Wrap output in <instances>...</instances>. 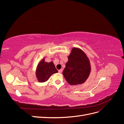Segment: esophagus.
Segmentation results:
<instances>
[{
  "label": "esophagus",
  "instance_id": "obj_1",
  "mask_svg": "<svg viewBox=\"0 0 124 124\" xmlns=\"http://www.w3.org/2000/svg\"><path fill=\"white\" fill-rule=\"evenodd\" d=\"M62 69H60L58 70V72L59 73H62Z\"/></svg>",
  "mask_w": 124,
  "mask_h": 124
}]
</instances>
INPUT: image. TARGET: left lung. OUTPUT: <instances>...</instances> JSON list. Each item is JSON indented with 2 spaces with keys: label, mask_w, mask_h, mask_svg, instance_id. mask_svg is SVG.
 <instances>
[{
  "label": "left lung",
  "mask_w": 124,
  "mask_h": 124,
  "mask_svg": "<svg viewBox=\"0 0 124 124\" xmlns=\"http://www.w3.org/2000/svg\"><path fill=\"white\" fill-rule=\"evenodd\" d=\"M91 70L89 59L84 52L78 48H73L62 72L67 82L72 85L83 84L87 79Z\"/></svg>",
  "instance_id": "8db88e82"
}]
</instances>
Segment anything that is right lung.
I'll return each mask as SVG.
<instances>
[{
    "label": "right lung",
    "mask_w": 124,
    "mask_h": 124,
    "mask_svg": "<svg viewBox=\"0 0 124 124\" xmlns=\"http://www.w3.org/2000/svg\"><path fill=\"white\" fill-rule=\"evenodd\" d=\"M58 72L53 62H47L43 58L37 67L36 77L38 81L44 82L48 80L52 74Z\"/></svg>",
    "instance_id": "add662e5"
}]
</instances>
